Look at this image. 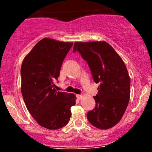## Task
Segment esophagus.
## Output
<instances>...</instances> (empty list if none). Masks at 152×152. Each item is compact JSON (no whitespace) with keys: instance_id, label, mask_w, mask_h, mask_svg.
<instances>
[{"instance_id":"esophagus-1","label":"esophagus","mask_w":152,"mask_h":152,"mask_svg":"<svg viewBox=\"0 0 152 152\" xmlns=\"http://www.w3.org/2000/svg\"><path fill=\"white\" fill-rule=\"evenodd\" d=\"M82 96H83L81 95V94H78V95H76V97H77V99H79V100L80 99H81Z\"/></svg>"}]
</instances>
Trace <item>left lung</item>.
Instances as JSON below:
<instances>
[{
  "label": "left lung",
  "instance_id": "left-lung-1",
  "mask_svg": "<svg viewBox=\"0 0 152 152\" xmlns=\"http://www.w3.org/2000/svg\"><path fill=\"white\" fill-rule=\"evenodd\" d=\"M78 52L90 68L92 78L99 83L94 96L95 108L87 118L100 129L111 128L126 111L130 99V78L121 57L105 41L76 42L73 52Z\"/></svg>",
  "mask_w": 152,
  "mask_h": 152
}]
</instances>
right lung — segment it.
Masks as SVG:
<instances>
[{"mask_svg":"<svg viewBox=\"0 0 152 152\" xmlns=\"http://www.w3.org/2000/svg\"><path fill=\"white\" fill-rule=\"evenodd\" d=\"M73 43L43 38L26 56L20 68L21 93L31 116L41 126L58 129L69 123L71 107L76 104L73 94L57 91L63 61Z\"/></svg>","mask_w":152,"mask_h":152,"instance_id":"obj_1","label":"right lung"}]
</instances>
